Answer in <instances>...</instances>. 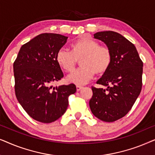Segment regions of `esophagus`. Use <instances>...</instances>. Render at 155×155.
Segmentation results:
<instances>
[{"mask_svg": "<svg viewBox=\"0 0 155 155\" xmlns=\"http://www.w3.org/2000/svg\"><path fill=\"white\" fill-rule=\"evenodd\" d=\"M82 88H83V87H82V86H80V85H77V86H76V90H77V91L81 90Z\"/></svg>", "mask_w": 155, "mask_h": 155, "instance_id": "1", "label": "esophagus"}]
</instances>
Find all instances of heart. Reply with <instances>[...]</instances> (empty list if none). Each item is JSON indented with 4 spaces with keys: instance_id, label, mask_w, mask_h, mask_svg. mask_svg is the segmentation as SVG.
<instances>
[{
    "instance_id": "obj_1",
    "label": "heart",
    "mask_w": 155,
    "mask_h": 155,
    "mask_svg": "<svg viewBox=\"0 0 155 155\" xmlns=\"http://www.w3.org/2000/svg\"><path fill=\"white\" fill-rule=\"evenodd\" d=\"M81 67L67 77L69 82L84 84L94 74L102 75L109 70L112 61L111 50L89 36H82L71 44V51L61 48L56 54V61L61 68L71 73L75 68L78 60Z\"/></svg>"
}]
</instances>
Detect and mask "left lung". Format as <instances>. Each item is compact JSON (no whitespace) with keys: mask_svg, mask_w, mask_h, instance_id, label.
I'll use <instances>...</instances> for the list:
<instances>
[{"mask_svg":"<svg viewBox=\"0 0 155 155\" xmlns=\"http://www.w3.org/2000/svg\"><path fill=\"white\" fill-rule=\"evenodd\" d=\"M94 37L109 48L112 61L109 70L97 82L106 88L92 87L90 107L99 119L114 122L126 116L138 97L143 84V63L134 44L120 34L104 31Z\"/></svg>","mask_w":155,"mask_h":155,"instance_id":"obj_1","label":"left lung"}]
</instances>
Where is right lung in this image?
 I'll list each match as a JSON object with an SVG mask.
<instances>
[{
	"instance_id": "right-lung-1",
	"label": "right lung",
	"mask_w": 155,
	"mask_h": 155,
	"mask_svg": "<svg viewBox=\"0 0 155 155\" xmlns=\"http://www.w3.org/2000/svg\"><path fill=\"white\" fill-rule=\"evenodd\" d=\"M67 39L58 34H41L22 46L13 63L17 99L37 121L58 119L66 111L69 96L76 92L74 84L52 87L63 77L56 57Z\"/></svg>"
}]
</instances>
